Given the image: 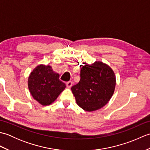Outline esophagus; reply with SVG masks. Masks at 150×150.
<instances>
[{
	"instance_id": "1",
	"label": "esophagus",
	"mask_w": 150,
	"mask_h": 150,
	"mask_svg": "<svg viewBox=\"0 0 150 150\" xmlns=\"http://www.w3.org/2000/svg\"><path fill=\"white\" fill-rule=\"evenodd\" d=\"M72 84H73L72 81H68V82H66V86H67V87H68V88H71L72 86Z\"/></svg>"
}]
</instances>
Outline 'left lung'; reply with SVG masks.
Instances as JSON below:
<instances>
[{
    "label": "left lung",
    "mask_w": 150,
    "mask_h": 150,
    "mask_svg": "<svg viewBox=\"0 0 150 150\" xmlns=\"http://www.w3.org/2000/svg\"><path fill=\"white\" fill-rule=\"evenodd\" d=\"M81 80L71 87L77 104L82 109L93 111L106 105L114 93L116 79L109 66L96 61L92 64L83 63Z\"/></svg>",
    "instance_id": "obj_1"
}]
</instances>
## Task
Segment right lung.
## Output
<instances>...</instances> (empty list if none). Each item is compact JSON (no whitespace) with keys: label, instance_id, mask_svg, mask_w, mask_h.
<instances>
[{"label":"right lung","instance_id":"right-lung-1","mask_svg":"<svg viewBox=\"0 0 150 150\" xmlns=\"http://www.w3.org/2000/svg\"><path fill=\"white\" fill-rule=\"evenodd\" d=\"M28 82L32 97L43 106L53 103L66 88V84L60 81L59 73L54 72L50 66L43 64L33 70Z\"/></svg>","mask_w":150,"mask_h":150}]
</instances>
